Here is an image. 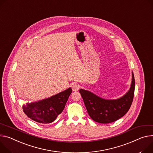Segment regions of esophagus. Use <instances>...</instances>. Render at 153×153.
Segmentation results:
<instances>
[{
    "instance_id": "34e87169",
    "label": "esophagus",
    "mask_w": 153,
    "mask_h": 153,
    "mask_svg": "<svg viewBox=\"0 0 153 153\" xmlns=\"http://www.w3.org/2000/svg\"><path fill=\"white\" fill-rule=\"evenodd\" d=\"M71 87H72V89H73V91H78V90L80 88V86L79 85V84H77V83H73V84H72V85H71Z\"/></svg>"
}]
</instances>
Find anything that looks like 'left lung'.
I'll list each match as a JSON object with an SVG mask.
<instances>
[{"label":"left lung","instance_id":"left-lung-1","mask_svg":"<svg viewBox=\"0 0 153 153\" xmlns=\"http://www.w3.org/2000/svg\"><path fill=\"white\" fill-rule=\"evenodd\" d=\"M135 90V79L132 73V82L129 90L117 100H105L93 93L80 89L87 112L93 120L106 124L112 123L126 114L132 104Z\"/></svg>","mask_w":153,"mask_h":153}]
</instances>
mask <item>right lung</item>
Returning a JSON list of instances; mask_svg holds the SVG:
<instances>
[{
	"instance_id": "1",
	"label": "right lung",
	"mask_w": 153,
	"mask_h": 153,
	"mask_svg": "<svg viewBox=\"0 0 153 153\" xmlns=\"http://www.w3.org/2000/svg\"><path fill=\"white\" fill-rule=\"evenodd\" d=\"M71 92L72 89L69 88L49 98L24 104V112L35 121L43 124L51 123L63 112Z\"/></svg>"
}]
</instances>
